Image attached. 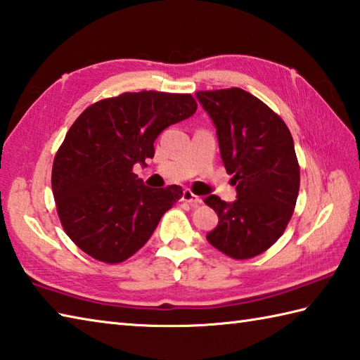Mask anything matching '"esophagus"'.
<instances>
[{
	"label": "esophagus",
	"instance_id": "esophagus-1",
	"mask_svg": "<svg viewBox=\"0 0 360 360\" xmlns=\"http://www.w3.org/2000/svg\"><path fill=\"white\" fill-rule=\"evenodd\" d=\"M182 201L188 202L190 206H193V207L200 206V204L202 202V200L200 198V196H196V195L192 192V190H184V193H182Z\"/></svg>",
	"mask_w": 360,
	"mask_h": 360
}]
</instances>
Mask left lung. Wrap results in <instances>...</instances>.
I'll use <instances>...</instances> for the list:
<instances>
[{"label":"left lung","instance_id":"left-lung-1","mask_svg":"<svg viewBox=\"0 0 360 360\" xmlns=\"http://www.w3.org/2000/svg\"><path fill=\"white\" fill-rule=\"evenodd\" d=\"M196 98L212 118L224 168L237 200L210 195L218 215L207 242L232 259H251L284 234L300 192V164L284 120L238 87L200 90Z\"/></svg>","mask_w":360,"mask_h":360}]
</instances>
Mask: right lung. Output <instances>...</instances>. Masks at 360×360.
<instances>
[{
    "label": "right lung",
    "mask_w": 360,
    "mask_h": 360,
    "mask_svg": "<svg viewBox=\"0 0 360 360\" xmlns=\"http://www.w3.org/2000/svg\"><path fill=\"white\" fill-rule=\"evenodd\" d=\"M195 110L190 94L143 90L104 98L76 118L56 153L51 187L63 231L86 255L120 264L150 240L182 188L146 187L132 168Z\"/></svg>",
    "instance_id": "1"
}]
</instances>
